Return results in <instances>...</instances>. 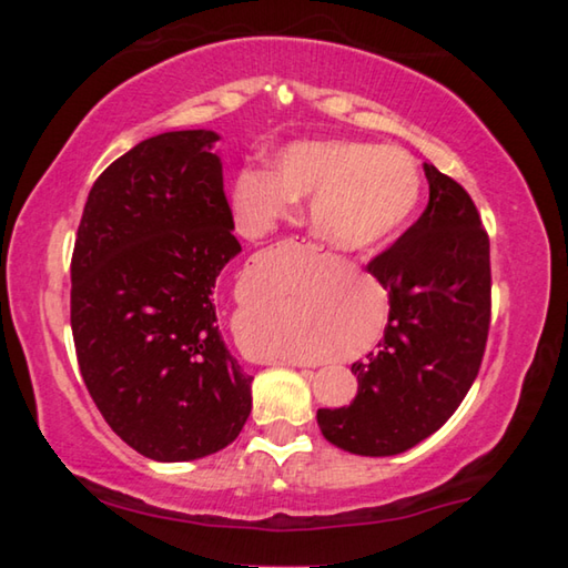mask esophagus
<instances>
[{
    "label": "esophagus",
    "instance_id": "34e87169",
    "mask_svg": "<svg viewBox=\"0 0 568 568\" xmlns=\"http://www.w3.org/2000/svg\"><path fill=\"white\" fill-rule=\"evenodd\" d=\"M291 243H293V240H291ZM303 243H305V240H303ZM287 365H301V363H295V361H287Z\"/></svg>",
    "mask_w": 568,
    "mask_h": 568
}]
</instances>
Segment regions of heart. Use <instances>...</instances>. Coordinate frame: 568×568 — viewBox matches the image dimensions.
Listing matches in <instances>:
<instances>
[{"label": "heart", "instance_id": "obj_1", "mask_svg": "<svg viewBox=\"0 0 568 568\" xmlns=\"http://www.w3.org/2000/svg\"><path fill=\"white\" fill-rule=\"evenodd\" d=\"M420 172L406 150L368 142H297L277 155L275 172L243 168L233 203L250 227H267L313 200L315 233L335 247L365 250L398 235L420 200ZM315 355V353H297Z\"/></svg>", "mask_w": 568, "mask_h": 568}]
</instances>
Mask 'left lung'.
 Returning a JSON list of instances; mask_svg holds the SVG:
<instances>
[{"mask_svg": "<svg viewBox=\"0 0 568 568\" xmlns=\"http://www.w3.org/2000/svg\"><path fill=\"white\" fill-rule=\"evenodd\" d=\"M428 205L396 243L368 263L388 291V325L376 353L355 361L358 396L321 408L333 446L396 456L444 426L466 398L491 325L488 233L468 192L423 165Z\"/></svg>", "mask_w": 568, "mask_h": 568, "instance_id": "1", "label": "left lung"}]
</instances>
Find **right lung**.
<instances>
[{
    "label": "right lung",
    "instance_id": "add662e5",
    "mask_svg": "<svg viewBox=\"0 0 568 568\" xmlns=\"http://www.w3.org/2000/svg\"><path fill=\"white\" fill-rule=\"evenodd\" d=\"M215 140H142L94 180L77 227V363L108 426L152 460L215 454L253 408V376L225 348L213 303L240 253Z\"/></svg>",
    "mask_w": 568,
    "mask_h": 568
}]
</instances>
